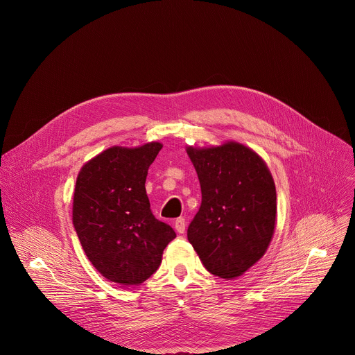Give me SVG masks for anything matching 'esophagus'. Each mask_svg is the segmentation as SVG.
<instances>
[{"label": "esophagus", "mask_w": 355, "mask_h": 355, "mask_svg": "<svg viewBox=\"0 0 355 355\" xmlns=\"http://www.w3.org/2000/svg\"><path fill=\"white\" fill-rule=\"evenodd\" d=\"M174 227H175V230H177L180 234L185 233V227H187V222H185V219H184V218H178V219H175V222H174Z\"/></svg>", "instance_id": "34e87169"}]
</instances>
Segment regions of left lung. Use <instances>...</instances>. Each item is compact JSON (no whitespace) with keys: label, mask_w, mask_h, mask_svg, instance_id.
<instances>
[{"label":"left lung","mask_w":355,"mask_h":355,"mask_svg":"<svg viewBox=\"0 0 355 355\" xmlns=\"http://www.w3.org/2000/svg\"><path fill=\"white\" fill-rule=\"evenodd\" d=\"M185 150L202 192L188 240L211 274L234 279L266 254L272 240L277 223L274 178L254 150L234 140Z\"/></svg>","instance_id":"8db88e82"}]
</instances>
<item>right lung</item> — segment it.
<instances>
[{
	"label": "right lung",
	"instance_id": "right-lung-1",
	"mask_svg": "<svg viewBox=\"0 0 355 355\" xmlns=\"http://www.w3.org/2000/svg\"><path fill=\"white\" fill-rule=\"evenodd\" d=\"M163 144L112 146L80 170L73 196V225L95 270L119 285H140L156 272L175 237L155 218L146 177Z\"/></svg>",
	"mask_w": 355,
	"mask_h": 355
}]
</instances>
